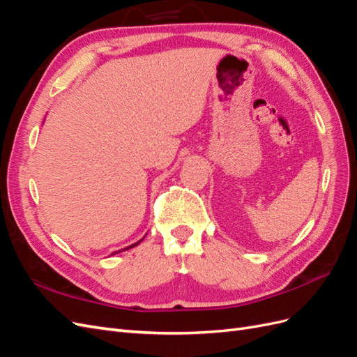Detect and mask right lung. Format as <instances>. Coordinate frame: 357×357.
Masks as SVG:
<instances>
[{"label": "right lung", "instance_id": "right-lung-1", "mask_svg": "<svg viewBox=\"0 0 357 357\" xmlns=\"http://www.w3.org/2000/svg\"><path fill=\"white\" fill-rule=\"evenodd\" d=\"M144 238H142L139 241H137V243H134V244H131L129 247H126V248H123V250H128V248H132V247H135V245H138L139 243H142ZM123 250H119V252H123ZM119 252H114V253H112V255H116V253H119Z\"/></svg>", "mask_w": 357, "mask_h": 357}]
</instances>
